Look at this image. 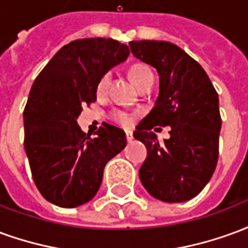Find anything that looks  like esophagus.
I'll return each mask as SVG.
<instances>
[{
	"instance_id": "obj_1",
	"label": "esophagus",
	"mask_w": 248,
	"mask_h": 248,
	"mask_svg": "<svg viewBox=\"0 0 248 248\" xmlns=\"http://www.w3.org/2000/svg\"><path fill=\"white\" fill-rule=\"evenodd\" d=\"M133 138H134V137H133V133H131V131H126V140H133Z\"/></svg>"
}]
</instances>
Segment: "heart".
I'll use <instances>...</instances> for the list:
<instances>
[{"mask_svg": "<svg viewBox=\"0 0 248 248\" xmlns=\"http://www.w3.org/2000/svg\"><path fill=\"white\" fill-rule=\"evenodd\" d=\"M129 77L133 81L135 86L140 90H143L146 87L153 86L154 82V74L147 65L145 63H134L130 66L129 69ZM108 85V74H103L97 83V94L98 95H103L106 93ZM111 118L117 122V124H122V126H130L134 121V115L129 111L124 110H114L111 113Z\"/></svg>", "mask_w": 248, "mask_h": 248, "instance_id": "b5f03b06", "label": "heart"}]
</instances>
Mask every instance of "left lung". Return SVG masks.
<instances>
[{"mask_svg":"<svg viewBox=\"0 0 248 248\" xmlns=\"http://www.w3.org/2000/svg\"><path fill=\"white\" fill-rule=\"evenodd\" d=\"M129 46L159 74L155 106L134 131L147 147L140 182L159 201L185 202L202 191L217 167L222 124L218 93L202 66L177 45L131 41ZM158 124L170 126L165 144L151 131Z\"/></svg>","mask_w":248,"mask_h":248,"instance_id":"8db88e82","label":"left lung"}]
</instances>
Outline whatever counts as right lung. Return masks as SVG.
I'll list each match as a JSON object with an SVG mask.
<instances>
[{
  "label": "right lung",
  "mask_w": 248,
  "mask_h": 248,
  "mask_svg": "<svg viewBox=\"0 0 248 248\" xmlns=\"http://www.w3.org/2000/svg\"><path fill=\"white\" fill-rule=\"evenodd\" d=\"M130 54L113 38L73 41L57 51L30 90L24 110L25 151L42 197L60 207L89 202L103 169L127 143L122 129L103 122L89 135L77 124L82 106L97 101L99 78Z\"/></svg>",
  "instance_id": "obj_1"
}]
</instances>
